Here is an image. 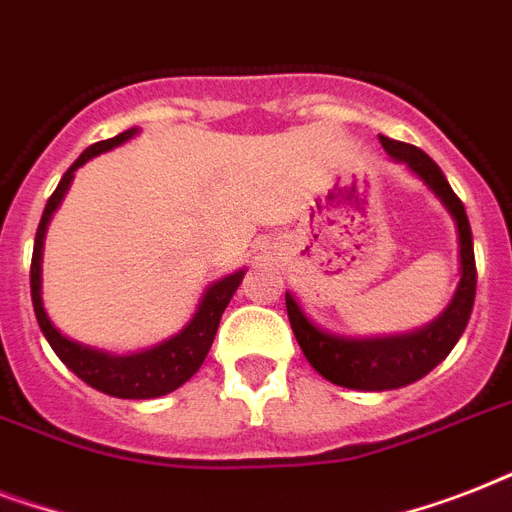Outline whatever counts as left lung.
<instances>
[{"label": "left lung", "instance_id": "1", "mask_svg": "<svg viewBox=\"0 0 512 512\" xmlns=\"http://www.w3.org/2000/svg\"><path fill=\"white\" fill-rule=\"evenodd\" d=\"M382 148L393 159L406 162L425 183L436 191V196L446 204L457 220L460 233V263L462 279L454 292L452 305L438 316L430 327L414 332V335L385 337V340H342L321 332L305 319L300 305L287 295V313L292 332H295L305 358L321 377L342 388L356 390H390L420 380L425 374L444 361L457 340L468 327L473 300H476V255H473V233H470L468 215L462 207L460 196L452 191V185L444 177L441 167L417 146L390 140L380 135Z\"/></svg>", "mask_w": 512, "mask_h": 512}]
</instances>
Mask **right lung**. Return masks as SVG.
<instances>
[{"label": "right lung", "mask_w": 512, "mask_h": 512, "mask_svg": "<svg viewBox=\"0 0 512 512\" xmlns=\"http://www.w3.org/2000/svg\"><path fill=\"white\" fill-rule=\"evenodd\" d=\"M132 135H135V130L122 132V135H116V138L111 140H100V143L87 148V151L68 167L66 175L60 177L58 188H55L50 199H47V207H44L39 228H36L34 255H31V303H34L36 321H39V329L44 332L47 342H50L60 361H63L79 380H84L87 385L100 390V393H108V396L116 398H156L177 390L183 382H188L193 374L199 372V366L204 364V358H207L209 348H212L217 327H220V316H223L225 305L231 303L233 292L239 289L241 279H244V271L231 273V276H225V279H220L217 284H212V287L207 289L204 300H201L199 311H196V316L191 319V324H188L180 335L162 342V345H156V348L146 350V353H135V356H108V353L84 348L79 342L63 337L58 329L52 327V321L47 319V313H44L42 308V295H39V287H42L44 231H47V223H50L52 212L58 209L63 193L68 191L71 177H74V172L79 170L84 162H90L92 156H98L103 154V151H108V148L119 146L124 140H130Z\"/></svg>", "instance_id": "obj_1"}]
</instances>
